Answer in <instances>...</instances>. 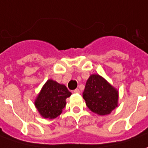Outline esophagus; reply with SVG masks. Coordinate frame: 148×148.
<instances>
[{
  "label": "esophagus",
  "mask_w": 148,
  "mask_h": 148,
  "mask_svg": "<svg viewBox=\"0 0 148 148\" xmlns=\"http://www.w3.org/2000/svg\"><path fill=\"white\" fill-rule=\"evenodd\" d=\"M81 91H80V90L79 89H76V90H74V93H77V94H79Z\"/></svg>",
  "instance_id": "obj_1"
}]
</instances>
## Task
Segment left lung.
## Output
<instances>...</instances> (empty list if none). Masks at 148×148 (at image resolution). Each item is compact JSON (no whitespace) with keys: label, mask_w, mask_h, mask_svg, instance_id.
<instances>
[{"label":"left lung","mask_w":148,"mask_h":148,"mask_svg":"<svg viewBox=\"0 0 148 148\" xmlns=\"http://www.w3.org/2000/svg\"><path fill=\"white\" fill-rule=\"evenodd\" d=\"M90 110L98 115L110 114L119 105V90L99 74H91L83 91Z\"/></svg>","instance_id":"1"}]
</instances>
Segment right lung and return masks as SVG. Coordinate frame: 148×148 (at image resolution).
I'll return each instance as SVG.
<instances>
[{
  "instance_id": "right-lung-1",
  "label": "right lung",
  "mask_w": 148,
  "mask_h": 148,
  "mask_svg": "<svg viewBox=\"0 0 148 148\" xmlns=\"http://www.w3.org/2000/svg\"><path fill=\"white\" fill-rule=\"evenodd\" d=\"M71 93L65 85L49 79L34 100V105L43 119H53L62 114L66 105V99Z\"/></svg>"
}]
</instances>
